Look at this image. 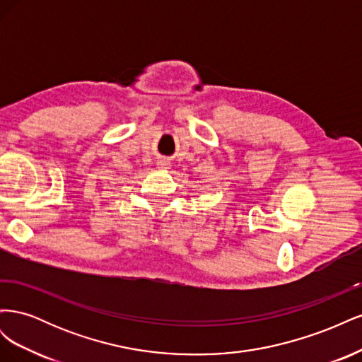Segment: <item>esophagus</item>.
Wrapping results in <instances>:
<instances>
[{"label":"esophagus","instance_id":"esophagus-1","mask_svg":"<svg viewBox=\"0 0 362 362\" xmlns=\"http://www.w3.org/2000/svg\"><path fill=\"white\" fill-rule=\"evenodd\" d=\"M168 164H169V163H168V161H164V160H160V161H158V166H160L161 169H166V168H168Z\"/></svg>","mask_w":362,"mask_h":362}]
</instances>
